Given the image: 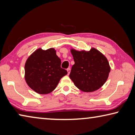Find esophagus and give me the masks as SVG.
<instances>
[{
  "mask_svg": "<svg viewBox=\"0 0 135 135\" xmlns=\"http://www.w3.org/2000/svg\"><path fill=\"white\" fill-rule=\"evenodd\" d=\"M67 73H68V75L70 74V68H67Z\"/></svg>",
  "mask_w": 135,
  "mask_h": 135,
  "instance_id": "esophagus-1",
  "label": "esophagus"
}]
</instances>
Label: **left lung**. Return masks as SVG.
I'll use <instances>...</instances> for the list:
<instances>
[{"instance_id": "left-lung-1", "label": "left lung", "mask_w": 135, "mask_h": 135, "mask_svg": "<svg viewBox=\"0 0 135 135\" xmlns=\"http://www.w3.org/2000/svg\"><path fill=\"white\" fill-rule=\"evenodd\" d=\"M71 53L75 63L69 77L75 86L84 92H92L101 88L111 70L106 57L94 47L89 51L71 49Z\"/></svg>"}]
</instances>
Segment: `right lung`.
<instances>
[{"instance_id":"obj_1","label":"right lung","mask_w":135,"mask_h":135,"mask_svg":"<svg viewBox=\"0 0 135 135\" xmlns=\"http://www.w3.org/2000/svg\"><path fill=\"white\" fill-rule=\"evenodd\" d=\"M61 61L54 48H38L33 52L25 64V80L32 90L38 94L52 92L67 70L61 67Z\"/></svg>"}]
</instances>
